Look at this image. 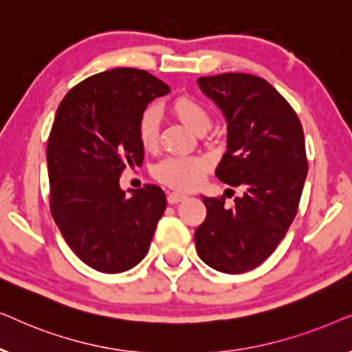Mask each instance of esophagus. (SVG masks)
Returning a JSON list of instances; mask_svg holds the SVG:
<instances>
[{
    "mask_svg": "<svg viewBox=\"0 0 352 352\" xmlns=\"http://www.w3.org/2000/svg\"><path fill=\"white\" fill-rule=\"evenodd\" d=\"M187 195L186 194H181V192H170L168 194V204L175 205V204H179V201L186 200Z\"/></svg>",
    "mask_w": 352,
    "mask_h": 352,
    "instance_id": "34e87169",
    "label": "esophagus"
}]
</instances>
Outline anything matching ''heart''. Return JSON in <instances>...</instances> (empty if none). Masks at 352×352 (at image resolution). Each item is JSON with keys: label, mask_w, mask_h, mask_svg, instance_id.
<instances>
[{"label": "heart", "mask_w": 352, "mask_h": 352, "mask_svg": "<svg viewBox=\"0 0 352 352\" xmlns=\"http://www.w3.org/2000/svg\"><path fill=\"white\" fill-rule=\"evenodd\" d=\"M171 112L190 131L204 134L211 126L210 112L195 99L177 98L171 104ZM139 141L144 148H153L158 142V117L153 110H147L139 120ZM206 162L200 157H170L153 168V176L163 184L179 190H192L204 179Z\"/></svg>", "instance_id": "obj_1"}]
</instances>
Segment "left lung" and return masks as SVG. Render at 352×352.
<instances>
[{
  "label": "left lung",
  "instance_id": "left-lung-1",
  "mask_svg": "<svg viewBox=\"0 0 352 352\" xmlns=\"http://www.w3.org/2000/svg\"><path fill=\"white\" fill-rule=\"evenodd\" d=\"M197 83L228 124L216 176L243 194L232 206L201 195L206 218L195 248L216 271L247 272L271 256L295 219L307 175L305 133L290 104L259 76L224 74Z\"/></svg>",
  "mask_w": 352,
  "mask_h": 352
}]
</instances>
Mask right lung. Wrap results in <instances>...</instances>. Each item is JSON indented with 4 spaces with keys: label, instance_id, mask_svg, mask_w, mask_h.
I'll use <instances>...</instances> for the list:
<instances>
[{
    "label": "right lung",
    "instance_id": "1",
    "mask_svg": "<svg viewBox=\"0 0 352 352\" xmlns=\"http://www.w3.org/2000/svg\"><path fill=\"white\" fill-rule=\"evenodd\" d=\"M170 86L138 69H112L76 85L57 109L46 148L51 213L85 264L118 274L142 261L166 208L158 186L120 187L124 168L142 165L139 120Z\"/></svg>",
    "mask_w": 352,
    "mask_h": 352
}]
</instances>
